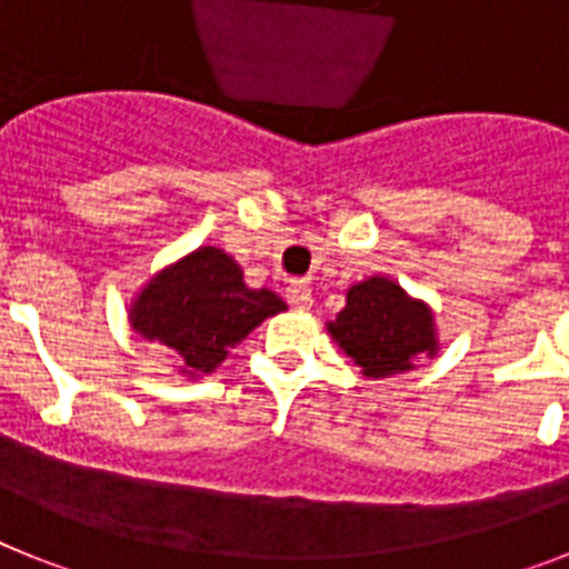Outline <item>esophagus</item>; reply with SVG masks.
<instances>
[{"label": "esophagus", "mask_w": 569, "mask_h": 569, "mask_svg": "<svg viewBox=\"0 0 569 569\" xmlns=\"http://www.w3.org/2000/svg\"><path fill=\"white\" fill-rule=\"evenodd\" d=\"M284 299H288L290 308L296 310H308L313 305V293H310L308 284H301V281H293L284 288Z\"/></svg>", "instance_id": "34e87169"}]
</instances>
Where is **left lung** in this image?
I'll return each mask as SVG.
<instances>
[{"label":"left lung","mask_w":569,"mask_h":569,"mask_svg":"<svg viewBox=\"0 0 569 569\" xmlns=\"http://www.w3.org/2000/svg\"><path fill=\"white\" fill-rule=\"evenodd\" d=\"M328 333L367 379H390L416 370L421 356L439 353L430 305L413 299L399 281L370 276L347 290L345 310L328 321Z\"/></svg>","instance_id":"1"}]
</instances>
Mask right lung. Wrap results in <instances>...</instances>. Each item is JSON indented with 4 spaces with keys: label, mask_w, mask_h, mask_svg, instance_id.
I'll return each instance as SVG.
<instances>
[{
    "label": "right lung",
    "mask_w": 569,
    "mask_h": 569,
    "mask_svg": "<svg viewBox=\"0 0 569 569\" xmlns=\"http://www.w3.org/2000/svg\"><path fill=\"white\" fill-rule=\"evenodd\" d=\"M288 305L261 288L244 284L230 253L204 244L162 268L130 301L128 321L142 339L153 341L188 379L213 373L230 347Z\"/></svg>",
    "instance_id": "obj_1"
}]
</instances>
